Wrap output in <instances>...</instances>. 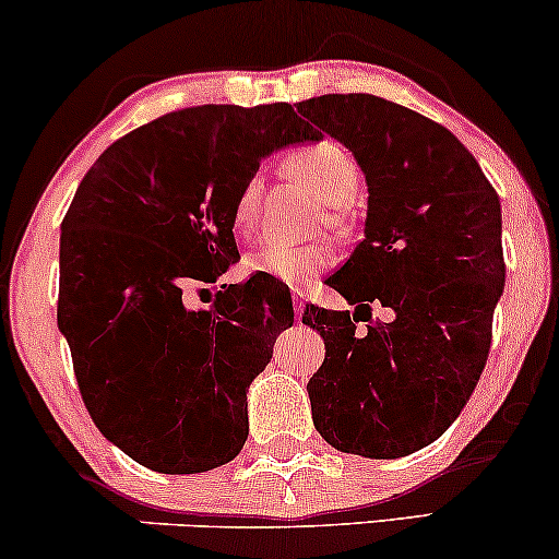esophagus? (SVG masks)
I'll use <instances>...</instances> for the list:
<instances>
[{
	"mask_svg": "<svg viewBox=\"0 0 559 559\" xmlns=\"http://www.w3.org/2000/svg\"><path fill=\"white\" fill-rule=\"evenodd\" d=\"M293 308H295V319H302V308H306V293L300 287H293Z\"/></svg>",
	"mask_w": 559,
	"mask_h": 559,
	"instance_id": "obj_1",
	"label": "esophagus"
}]
</instances>
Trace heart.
I'll return each mask as SVG.
<instances>
[{"instance_id":"obj_1","label":"heart","mask_w":559,"mask_h":559,"mask_svg":"<svg viewBox=\"0 0 559 559\" xmlns=\"http://www.w3.org/2000/svg\"><path fill=\"white\" fill-rule=\"evenodd\" d=\"M282 170L295 183L306 186L316 199L326 206L329 223H336V210L355 197L357 183H360V168L355 157L332 140H319L306 144V147L293 150L282 160ZM261 183L259 178H248L238 189L236 202H233V227L238 236H251L259 219ZM336 251L326 243H313L302 248L290 246H261L248 253V272L264 274L269 280L285 282V285H300V282L313 280L316 274L326 272L334 266Z\"/></svg>"}]
</instances>
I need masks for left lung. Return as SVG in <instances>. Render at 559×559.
<instances>
[{"label": "left lung", "instance_id": "left-lung-1", "mask_svg": "<svg viewBox=\"0 0 559 559\" xmlns=\"http://www.w3.org/2000/svg\"><path fill=\"white\" fill-rule=\"evenodd\" d=\"M298 114L355 155L370 194L365 238L326 280L355 313L302 311L326 347L313 425L336 451L406 456L443 436L485 370L506 285L500 197L456 136L399 103L321 95ZM373 305L395 319L373 322Z\"/></svg>", "mask_w": 559, "mask_h": 559}]
</instances>
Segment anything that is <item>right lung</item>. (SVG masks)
<instances>
[{
	"mask_svg": "<svg viewBox=\"0 0 559 559\" xmlns=\"http://www.w3.org/2000/svg\"><path fill=\"white\" fill-rule=\"evenodd\" d=\"M316 140L287 103L194 106L123 134L61 223L57 319L98 430L163 474L210 472L248 438L246 391L293 326L277 280L204 293L238 261L233 202L261 157Z\"/></svg>",
	"mask_w": 559,
	"mask_h": 559,
	"instance_id": "add662e5",
	"label": "right lung"
}]
</instances>
